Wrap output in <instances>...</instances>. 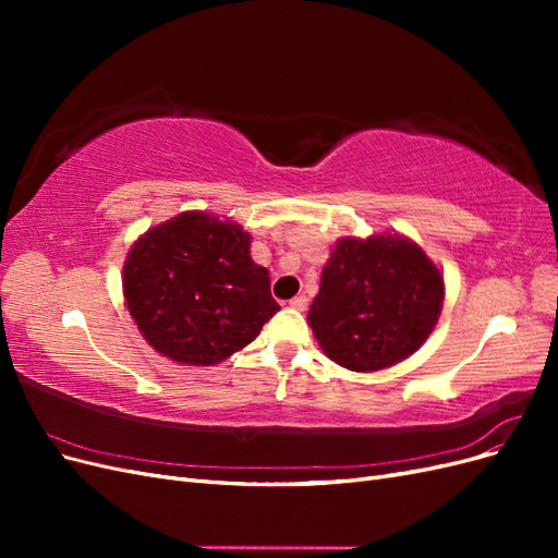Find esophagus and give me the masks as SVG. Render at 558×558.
<instances>
[{
	"mask_svg": "<svg viewBox=\"0 0 558 558\" xmlns=\"http://www.w3.org/2000/svg\"><path fill=\"white\" fill-rule=\"evenodd\" d=\"M289 305L293 307V310H298V312H305L307 310V298L305 295H295Z\"/></svg>",
	"mask_w": 558,
	"mask_h": 558,
	"instance_id": "1",
	"label": "esophagus"
}]
</instances>
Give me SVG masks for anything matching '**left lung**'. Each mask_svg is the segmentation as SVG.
Listing matches in <instances>:
<instances>
[{
  "instance_id": "8db88e82",
  "label": "left lung",
  "mask_w": 558,
  "mask_h": 558,
  "mask_svg": "<svg viewBox=\"0 0 558 558\" xmlns=\"http://www.w3.org/2000/svg\"><path fill=\"white\" fill-rule=\"evenodd\" d=\"M442 298V275L410 240H340L307 320L337 365L375 373L426 342Z\"/></svg>"
}]
</instances>
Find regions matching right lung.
Wrapping results in <instances>:
<instances>
[{
    "label": "right lung",
    "mask_w": 558,
    "mask_h": 558,
    "mask_svg": "<svg viewBox=\"0 0 558 558\" xmlns=\"http://www.w3.org/2000/svg\"><path fill=\"white\" fill-rule=\"evenodd\" d=\"M248 244L238 223L185 211L132 246L123 291L150 347L185 365H214L256 340L279 305Z\"/></svg>",
    "instance_id": "1"
}]
</instances>
